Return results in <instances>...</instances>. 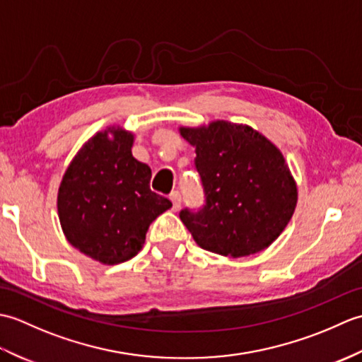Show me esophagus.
<instances>
[{
  "label": "esophagus",
  "mask_w": 362,
  "mask_h": 362,
  "mask_svg": "<svg viewBox=\"0 0 362 362\" xmlns=\"http://www.w3.org/2000/svg\"><path fill=\"white\" fill-rule=\"evenodd\" d=\"M169 199H171L173 202V210L177 211L180 209V204H182V196L179 191H174V193H171V196H169Z\"/></svg>",
  "instance_id": "1"
}]
</instances>
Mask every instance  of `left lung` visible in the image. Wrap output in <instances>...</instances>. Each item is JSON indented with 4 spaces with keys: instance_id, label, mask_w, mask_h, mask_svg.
Masks as SVG:
<instances>
[{
    "instance_id": "obj_1",
    "label": "left lung",
    "mask_w": 362,
    "mask_h": 362,
    "mask_svg": "<svg viewBox=\"0 0 362 362\" xmlns=\"http://www.w3.org/2000/svg\"><path fill=\"white\" fill-rule=\"evenodd\" d=\"M179 132L196 149L205 191L204 209L180 211L196 244L230 258L267 249L289 224L298 199L281 151L243 122L214 119Z\"/></svg>"
}]
</instances>
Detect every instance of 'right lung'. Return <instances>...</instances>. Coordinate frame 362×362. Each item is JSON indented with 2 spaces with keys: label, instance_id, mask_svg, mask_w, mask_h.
<instances>
[{
  "label": "right lung",
  "instance_id": "1",
  "mask_svg": "<svg viewBox=\"0 0 362 362\" xmlns=\"http://www.w3.org/2000/svg\"><path fill=\"white\" fill-rule=\"evenodd\" d=\"M134 141L135 134L118 124L99 130L76 152L59 185L66 241L107 266L135 257L151 222L173 206L151 191V168L132 156Z\"/></svg>",
  "mask_w": 362,
  "mask_h": 362
}]
</instances>
